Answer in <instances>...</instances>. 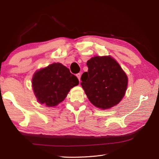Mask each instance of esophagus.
<instances>
[{"mask_svg":"<svg viewBox=\"0 0 159 159\" xmlns=\"http://www.w3.org/2000/svg\"><path fill=\"white\" fill-rule=\"evenodd\" d=\"M76 76H77V78H78V80H79V81H80V77H81V74L79 73V74H76Z\"/></svg>","mask_w":159,"mask_h":159,"instance_id":"esophagus-1","label":"esophagus"}]
</instances>
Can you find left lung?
<instances>
[{
  "mask_svg": "<svg viewBox=\"0 0 159 159\" xmlns=\"http://www.w3.org/2000/svg\"><path fill=\"white\" fill-rule=\"evenodd\" d=\"M88 71L81 77V85L90 102L98 108L118 104L125 93L128 78L121 66L110 56H95L87 62Z\"/></svg>",
  "mask_w": 159,
  "mask_h": 159,
  "instance_id": "8db88e82",
  "label": "left lung"
}]
</instances>
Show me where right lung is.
Segmentation results:
<instances>
[{"label": "right lung", "mask_w": 159, "mask_h": 159, "mask_svg": "<svg viewBox=\"0 0 159 159\" xmlns=\"http://www.w3.org/2000/svg\"><path fill=\"white\" fill-rule=\"evenodd\" d=\"M32 83L38 102L54 107L64 101L71 88L79 84V80L66 66L54 63L36 71Z\"/></svg>", "instance_id": "obj_1"}]
</instances>
